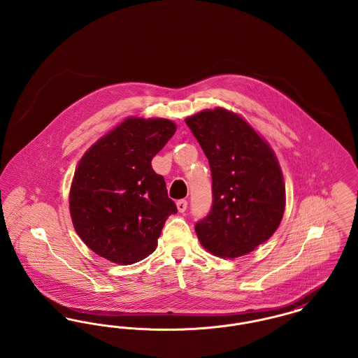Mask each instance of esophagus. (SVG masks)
Returning a JSON list of instances; mask_svg holds the SVG:
<instances>
[{
	"label": "esophagus",
	"mask_w": 358,
	"mask_h": 358,
	"mask_svg": "<svg viewBox=\"0 0 358 358\" xmlns=\"http://www.w3.org/2000/svg\"><path fill=\"white\" fill-rule=\"evenodd\" d=\"M187 200H178L177 201V209H178V212H181V213H184L185 210H187Z\"/></svg>",
	"instance_id": "34e87169"
}]
</instances>
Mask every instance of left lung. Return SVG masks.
I'll list each match as a JSON object with an SVG mask.
<instances>
[{
    "instance_id": "1",
    "label": "left lung",
    "mask_w": 358,
    "mask_h": 358,
    "mask_svg": "<svg viewBox=\"0 0 358 358\" xmlns=\"http://www.w3.org/2000/svg\"><path fill=\"white\" fill-rule=\"evenodd\" d=\"M212 173L210 212L194 229L205 250L238 257L271 238L282 222L286 187L270 145L240 115L204 110L185 120Z\"/></svg>"
}]
</instances>
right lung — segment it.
Returning <instances> with one entry per match:
<instances>
[{"label": "right lung", "instance_id": "add662e5", "mask_svg": "<svg viewBox=\"0 0 358 358\" xmlns=\"http://www.w3.org/2000/svg\"><path fill=\"white\" fill-rule=\"evenodd\" d=\"M176 133L164 118H127L80 159L69 192L73 228L99 256L133 264L150 255L177 213L152 159Z\"/></svg>", "mask_w": 358, "mask_h": 358}]
</instances>
